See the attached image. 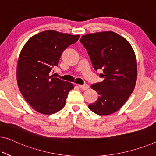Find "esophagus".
Returning a JSON list of instances; mask_svg holds the SVG:
<instances>
[{
  "instance_id": "34e87169",
  "label": "esophagus",
  "mask_w": 156,
  "mask_h": 156,
  "mask_svg": "<svg viewBox=\"0 0 156 156\" xmlns=\"http://www.w3.org/2000/svg\"><path fill=\"white\" fill-rule=\"evenodd\" d=\"M79 87L82 90H86L87 88H88L89 86H88V84H84V85H79Z\"/></svg>"
}]
</instances>
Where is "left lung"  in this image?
Returning <instances> with one entry per match:
<instances>
[{
	"label": "left lung",
	"mask_w": 156,
	"mask_h": 156,
	"mask_svg": "<svg viewBox=\"0 0 156 156\" xmlns=\"http://www.w3.org/2000/svg\"><path fill=\"white\" fill-rule=\"evenodd\" d=\"M87 50L95 70H102V81L90 88L99 95L88 108L100 116L119 110L135 89L137 64L135 51L126 38L113 31L82 35L80 40Z\"/></svg>",
	"instance_id": "8db88e82"
}]
</instances>
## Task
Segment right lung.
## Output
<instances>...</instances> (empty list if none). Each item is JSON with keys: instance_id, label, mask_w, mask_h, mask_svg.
<instances>
[{"instance_id": "1", "label": "right lung", "mask_w": 156, "mask_h": 156, "mask_svg": "<svg viewBox=\"0 0 156 156\" xmlns=\"http://www.w3.org/2000/svg\"><path fill=\"white\" fill-rule=\"evenodd\" d=\"M79 37L47 30L31 37L21 49L16 67L18 87L26 101L39 113H56L66 105L73 84L49 73L58 66L62 53Z\"/></svg>"}]
</instances>
